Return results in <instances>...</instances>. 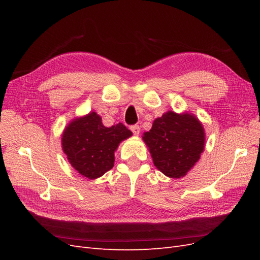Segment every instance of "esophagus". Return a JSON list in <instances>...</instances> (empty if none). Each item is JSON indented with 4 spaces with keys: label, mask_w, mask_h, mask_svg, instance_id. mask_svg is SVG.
Returning <instances> with one entry per match:
<instances>
[{
    "label": "esophagus",
    "mask_w": 260,
    "mask_h": 260,
    "mask_svg": "<svg viewBox=\"0 0 260 260\" xmlns=\"http://www.w3.org/2000/svg\"><path fill=\"white\" fill-rule=\"evenodd\" d=\"M130 129H131V131L133 132V135H135V136H139L140 135V127H139L138 124L131 125Z\"/></svg>",
    "instance_id": "obj_1"
}]
</instances>
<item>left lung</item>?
<instances>
[{
    "label": "left lung",
    "mask_w": 260,
    "mask_h": 260,
    "mask_svg": "<svg viewBox=\"0 0 260 260\" xmlns=\"http://www.w3.org/2000/svg\"><path fill=\"white\" fill-rule=\"evenodd\" d=\"M142 139L156 168L174 179L184 177L199 161L205 147L203 124L190 113H165L156 118Z\"/></svg>",
    "instance_id": "obj_1"
}]
</instances>
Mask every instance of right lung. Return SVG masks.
Here are the masks:
<instances>
[{
  "instance_id": "1",
  "label": "right lung",
  "mask_w": 260,
  "mask_h": 260,
  "mask_svg": "<svg viewBox=\"0 0 260 260\" xmlns=\"http://www.w3.org/2000/svg\"><path fill=\"white\" fill-rule=\"evenodd\" d=\"M132 136L122 123L105 127L95 112L75 118L61 136L62 152L70 165L88 179H98L114 167L115 151Z\"/></svg>"
}]
</instances>
